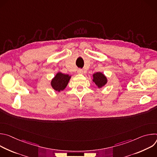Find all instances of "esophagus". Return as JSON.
Here are the masks:
<instances>
[{"label":"esophagus","mask_w":157,"mask_h":157,"mask_svg":"<svg viewBox=\"0 0 157 157\" xmlns=\"http://www.w3.org/2000/svg\"><path fill=\"white\" fill-rule=\"evenodd\" d=\"M78 74H82L83 73V71L81 70V69H79V70H78Z\"/></svg>","instance_id":"1"}]
</instances>
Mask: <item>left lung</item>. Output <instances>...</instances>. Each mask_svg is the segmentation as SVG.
<instances>
[{
	"instance_id": "obj_1",
	"label": "left lung",
	"mask_w": 157,
	"mask_h": 157,
	"mask_svg": "<svg viewBox=\"0 0 157 157\" xmlns=\"http://www.w3.org/2000/svg\"><path fill=\"white\" fill-rule=\"evenodd\" d=\"M93 81L99 89L102 88L107 82V77L101 72H96L94 73L93 75Z\"/></svg>"
}]
</instances>
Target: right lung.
Here are the masks:
<instances>
[{
  "label": "right lung",
  "mask_w": 157,
  "mask_h": 157,
  "mask_svg": "<svg viewBox=\"0 0 157 157\" xmlns=\"http://www.w3.org/2000/svg\"><path fill=\"white\" fill-rule=\"evenodd\" d=\"M71 76L58 72L51 81L52 87L55 91L60 92L63 91L68 86Z\"/></svg>",
  "instance_id": "add662e5"
}]
</instances>
